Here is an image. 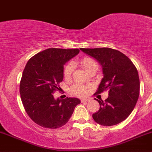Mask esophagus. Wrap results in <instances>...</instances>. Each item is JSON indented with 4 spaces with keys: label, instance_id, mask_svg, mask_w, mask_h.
I'll use <instances>...</instances> for the list:
<instances>
[{
    "label": "esophagus",
    "instance_id": "34e87169",
    "mask_svg": "<svg viewBox=\"0 0 152 152\" xmlns=\"http://www.w3.org/2000/svg\"><path fill=\"white\" fill-rule=\"evenodd\" d=\"M89 102V99H81V102Z\"/></svg>",
    "mask_w": 152,
    "mask_h": 152
}]
</instances>
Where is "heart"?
I'll return each instance as SVG.
<instances>
[{"label":"heart","instance_id":"obj_1","mask_svg":"<svg viewBox=\"0 0 152 152\" xmlns=\"http://www.w3.org/2000/svg\"><path fill=\"white\" fill-rule=\"evenodd\" d=\"M81 65L86 72L93 67H97L98 64L96 61L90 57H85L81 60ZM73 70V64L68 63L64 69V76L65 78H69L71 76ZM71 93L77 96H85L87 93V88L81 85H75L71 87Z\"/></svg>","mask_w":152,"mask_h":152}]
</instances>
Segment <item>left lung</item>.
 <instances>
[{"label": "left lung", "mask_w": 152, "mask_h": 152, "mask_svg": "<svg viewBox=\"0 0 152 152\" xmlns=\"http://www.w3.org/2000/svg\"><path fill=\"white\" fill-rule=\"evenodd\" d=\"M96 59L103 70L104 77L96 93L109 90L105 101L98 100L100 108L93 115L100 125H116L126 119L134 110L140 93V79L136 67L121 51L110 48H81Z\"/></svg>", "instance_id": "left-lung-1"}]
</instances>
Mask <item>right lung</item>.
Returning a JSON list of instances; mask_svg holds the SVG:
<instances>
[{
    "instance_id": "right-lung-1",
    "label": "right lung",
    "mask_w": 152,
    "mask_h": 152,
    "mask_svg": "<svg viewBox=\"0 0 152 152\" xmlns=\"http://www.w3.org/2000/svg\"><path fill=\"white\" fill-rule=\"evenodd\" d=\"M79 53V49L48 48L32 56L27 62L20 84L23 104L30 118L40 126L56 129L69 121L77 98L54 99L63 80L64 65Z\"/></svg>"
}]
</instances>
